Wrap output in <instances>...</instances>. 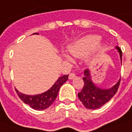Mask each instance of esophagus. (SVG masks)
<instances>
[{
	"label": "esophagus",
	"mask_w": 132,
	"mask_h": 132,
	"mask_svg": "<svg viewBox=\"0 0 132 132\" xmlns=\"http://www.w3.org/2000/svg\"><path fill=\"white\" fill-rule=\"evenodd\" d=\"M76 74L74 73H71L69 74V79H73L74 78H76Z\"/></svg>",
	"instance_id": "esophagus-1"
}]
</instances>
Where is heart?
Returning a JSON list of instances; mask_svg holds the SVG:
<instances>
[{"mask_svg":"<svg viewBox=\"0 0 132 132\" xmlns=\"http://www.w3.org/2000/svg\"><path fill=\"white\" fill-rule=\"evenodd\" d=\"M101 37L96 35H88L81 38L69 47V51L74 56H81L90 52L100 42ZM104 45L98 46L99 49H103Z\"/></svg>","mask_w":132,"mask_h":132,"instance_id":"heart-1","label":"heart"}]
</instances>
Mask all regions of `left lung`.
<instances>
[{
	"mask_svg": "<svg viewBox=\"0 0 132 132\" xmlns=\"http://www.w3.org/2000/svg\"><path fill=\"white\" fill-rule=\"evenodd\" d=\"M116 48L119 53L121 61L122 51L119 46L116 47ZM83 80L84 84L81 91L78 94V97L84 106L89 109H98L107 103L116 94L121 81V79H119L117 84L109 89L98 88L92 81L90 72L88 69L84 70V77H83Z\"/></svg>",
	"mask_w": 132,
	"mask_h": 132,
	"instance_id": "obj_1",
	"label": "left lung"
}]
</instances>
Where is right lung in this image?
Here are the masks:
<instances>
[{
  "label": "right lung",
  "mask_w": 132,
  "mask_h": 132,
  "mask_svg": "<svg viewBox=\"0 0 132 132\" xmlns=\"http://www.w3.org/2000/svg\"><path fill=\"white\" fill-rule=\"evenodd\" d=\"M68 78H69V75H63L59 77L56 82L49 90L40 94L34 95V96L26 95L19 92L17 89H15V92L18 95L19 98L25 104L29 105L32 109L36 110H44L49 107L53 104V101L56 98L59 88L68 80Z\"/></svg>",
  "instance_id": "add662e5"
}]
</instances>
